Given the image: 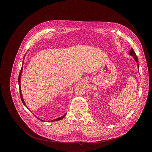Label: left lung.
I'll use <instances>...</instances> for the list:
<instances>
[{
    "instance_id": "left-lung-1",
    "label": "left lung",
    "mask_w": 152,
    "mask_h": 152,
    "mask_svg": "<svg viewBox=\"0 0 152 152\" xmlns=\"http://www.w3.org/2000/svg\"><path fill=\"white\" fill-rule=\"evenodd\" d=\"M129 54H130V55H131L133 57L134 59V60H136V61L137 62V63L138 69H139V65L138 64V58L137 57V55H136L135 52L134 51L133 48H132V49L130 50V52H129Z\"/></svg>"
}]
</instances>
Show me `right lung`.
Here are the masks:
<instances>
[{"mask_svg": "<svg viewBox=\"0 0 152 152\" xmlns=\"http://www.w3.org/2000/svg\"><path fill=\"white\" fill-rule=\"evenodd\" d=\"M23 64H22V68H21V70H20V73H19V77H18V83H19V90H20V98H21V100H22V102H23V104L28 108V107H27V105H26V103L24 102V100H23V96H22V92H21V87H20V78H21V75H22V71H23ZM66 113H65V115H64L63 116H62V117H59V118H56V119H55V120H51V121H48L49 122H53V121H58V120H61V119H63L65 116H66ZM36 118H37L39 120H41V121H44V120H40V118H39L38 117H36Z\"/></svg>", "mask_w": 152, "mask_h": 152, "instance_id": "add662e5", "label": "right lung"}]
</instances>
